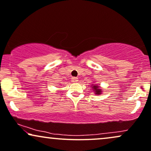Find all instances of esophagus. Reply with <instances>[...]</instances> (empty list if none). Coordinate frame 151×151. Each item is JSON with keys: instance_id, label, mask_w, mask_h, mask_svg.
I'll use <instances>...</instances> for the list:
<instances>
[{"instance_id": "obj_1", "label": "esophagus", "mask_w": 151, "mask_h": 151, "mask_svg": "<svg viewBox=\"0 0 151 151\" xmlns=\"http://www.w3.org/2000/svg\"><path fill=\"white\" fill-rule=\"evenodd\" d=\"M71 81L73 82V83H77V82L78 81V78L76 77H73L71 78Z\"/></svg>"}]
</instances>
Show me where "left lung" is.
I'll use <instances>...</instances> for the list:
<instances>
[{"mask_svg": "<svg viewBox=\"0 0 151 151\" xmlns=\"http://www.w3.org/2000/svg\"><path fill=\"white\" fill-rule=\"evenodd\" d=\"M92 87L93 88V90H94V92L96 94H101L102 90L100 89L99 86H97V85H93Z\"/></svg>", "mask_w": 151, "mask_h": 151, "instance_id": "obj_1", "label": "left lung"}]
</instances>
